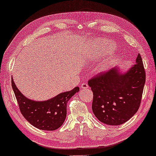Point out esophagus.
Here are the masks:
<instances>
[{"label": "esophagus", "instance_id": "34e87169", "mask_svg": "<svg viewBox=\"0 0 156 156\" xmlns=\"http://www.w3.org/2000/svg\"><path fill=\"white\" fill-rule=\"evenodd\" d=\"M81 87H82L83 89H86V88H88L89 86L86 83H83L82 84H81Z\"/></svg>", "mask_w": 156, "mask_h": 156}]
</instances>
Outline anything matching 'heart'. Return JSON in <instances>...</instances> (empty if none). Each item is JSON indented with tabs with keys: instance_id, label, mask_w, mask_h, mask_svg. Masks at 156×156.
Instances as JSON below:
<instances>
[{
	"instance_id": "heart-1",
	"label": "heart",
	"mask_w": 156,
	"mask_h": 156,
	"mask_svg": "<svg viewBox=\"0 0 156 156\" xmlns=\"http://www.w3.org/2000/svg\"><path fill=\"white\" fill-rule=\"evenodd\" d=\"M96 48H97L98 54L107 53L115 49V45L109 39H101L97 44Z\"/></svg>"
}]
</instances>
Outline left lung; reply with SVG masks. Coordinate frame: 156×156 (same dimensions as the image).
<instances>
[{"instance_id": "left-lung-1", "label": "left lung", "mask_w": 156, "mask_h": 156, "mask_svg": "<svg viewBox=\"0 0 156 156\" xmlns=\"http://www.w3.org/2000/svg\"><path fill=\"white\" fill-rule=\"evenodd\" d=\"M126 73L112 69L88 81L93 92L92 110L100 122L111 126L126 122L139 109L146 73L141 55Z\"/></svg>"}]
</instances>
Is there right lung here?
Returning <instances> with one entry per match:
<instances>
[{
	"mask_svg": "<svg viewBox=\"0 0 156 156\" xmlns=\"http://www.w3.org/2000/svg\"><path fill=\"white\" fill-rule=\"evenodd\" d=\"M12 87L22 115L33 126L44 130H55L62 125L66 116L67 102L79 91V87H76L50 100L38 102L25 97L12 78Z\"/></svg>",
	"mask_w": 156,
	"mask_h": 156,
	"instance_id": "right-lung-1",
	"label": "right lung"
}]
</instances>
